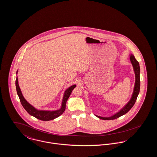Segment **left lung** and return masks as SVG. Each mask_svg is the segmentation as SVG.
<instances>
[{"label":"left lung","instance_id":"1","mask_svg":"<svg viewBox=\"0 0 157 157\" xmlns=\"http://www.w3.org/2000/svg\"><path fill=\"white\" fill-rule=\"evenodd\" d=\"M130 60L133 64L134 71L136 75V82H135V86H134V92H133V96L130 100V101L126 105V106L121 109V111H120L118 113H116L112 117H109V118H104V117H101L99 116H97V117L99 118L101 120H115L123 115L127 113L132 108L138 96V94L140 91V66H139V63L136 59H135L134 56L132 54L130 56Z\"/></svg>","mask_w":157,"mask_h":157}]
</instances>
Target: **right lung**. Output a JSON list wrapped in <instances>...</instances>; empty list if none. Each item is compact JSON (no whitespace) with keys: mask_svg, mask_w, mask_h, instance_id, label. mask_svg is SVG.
Listing matches in <instances>:
<instances>
[{"mask_svg":"<svg viewBox=\"0 0 157 157\" xmlns=\"http://www.w3.org/2000/svg\"><path fill=\"white\" fill-rule=\"evenodd\" d=\"M18 71L17 72V73ZM15 85H16V90H17V94L19 97L20 102L23 106V108L25 109V110L32 116L36 118L38 120H42V121H49L54 120L64 112L65 109H66V103L69 98V96H71L73 90L76 87V85H74L69 87L64 93L63 99V102H62V106L60 110H56V111H44V110H36V109L34 108L32 105H30L23 96L21 91L20 90V88L18 85V78L17 77L16 81H15Z\"/></svg>","mask_w":157,"mask_h":157,"instance_id":"obj_1","label":"right lung"}]
</instances>
